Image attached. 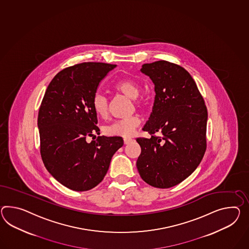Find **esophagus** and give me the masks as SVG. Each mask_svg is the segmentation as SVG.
Here are the masks:
<instances>
[{
  "label": "esophagus",
  "mask_w": 249,
  "mask_h": 249,
  "mask_svg": "<svg viewBox=\"0 0 249 249\" xmlns=\"http://www.w3.org/2000/svg\"><path fill=\"white\" fill-rule=\"evenodd\" d=\"M132 141H133L132 139L125 138V139H124V144H125V145H127V144H129V143H130V142H132Z\"/></svg>",
  "instance_id": "obj_1"
}]
</instances>
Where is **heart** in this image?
Here are the masks:
<instances>
[{"label":"heart","instance_id":"obj_1","mask_svg":"<svg viewBox=\"0 0 249 249\" xmlns=\"http://www.w3.org/2000/svg\"><path fill=\"white\" fill-rule=\"evenodd\" d=\"M116 89L122 91L127 97L134 99V103L137 106L142 105V100L140 99V86L133 80L123 79L119 81L115 85ZM92 107L96 114L101 117L107 114V99L101 93L94 95L92 100ZM140 117L132 115L125 119L117 120L105 127V132L109 136L130 137L133 135L136 128L140 126Z\"/></svg>","mask_w":249,"mask_h":249}]
</instances>
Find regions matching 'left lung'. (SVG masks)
Wrapping results in <instances>:
<instances>
[{
	"instance_id": "8db88e82",
	"label": "left lung",
	"mask_w": 249,
	"mask_h": 249,
	"mask_svg": "<svg viewBox=\"0 0 249 249\" xmlns=\"http://www.w3.org/2000/svg\"><path fill=\"white\" fill-rule=\"evenodd\" d=\"M155 85V101L143 127L150 139L139 138L137 168L141 178L157 188L182 182L200 164L206 150L208 111L198 87L182 67L161 60L144 64ZM159 132L162 137L153 134Z\"/></svg>"
}]
</instances>
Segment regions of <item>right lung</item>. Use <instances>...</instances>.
<instances>
[{
	"label": "right lung",
	"instance_id": "1",
	"mask_svg": "<svg viewBox=\"0 0 249 249\" xmlns=\"http://www.w3.org/2000/svg\"><path fill=\"white\" fill-rule=\"evenodd\" d=\"M116 65L82 63L67 67L50 82L38 111L40 154L49 174L73 191L94 188L110 160L123 146L122 137L99 136L92 100L98 86Z\"/></svg>",
	"mask_w": 249,
	"mask_h": 249
}]
</instances>
